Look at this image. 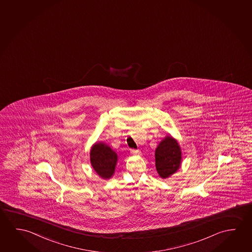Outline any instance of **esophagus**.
<instances>
[{
	"mask_svg": "<svg viewBox=\"0 0 252 252\" xmlns=\"http://www.w3.org/2000/svg\"><path fill=\"white\" fill-rule=\"evenodd\" d=\"M131 154L134 156H140V151L139 149H131Z\"/></svg>",
	"mask_w": 252,
	"mask_h": 252,
	"instance_id": "34e87169",
	"label": "esophagus"
}]
</instances>
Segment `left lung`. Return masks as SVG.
<instances>
[{"mask_svg":"<svg viewBox=\"0 0 252 252\" xmlns=\"http://www.w3.org/2000/svg\"><path fill=\"white\" fill-rule=\"evenodd\" d=\"M181 149L178 141L166 136L156 149V167L161 178H169L181 164Z\"/></svg>","mask_w":252,"mask_h":252,"instance_id":"left-lung-1","label":"left lung"}]
</instances>
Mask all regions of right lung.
<instances>
[{
	"instance_id": "add662e5",
	"label": "right lung",
	"mask_w": 252,
	"mask_h": 252,
	"mask_svg": "<svg viewBox=\"0 0 252 252\" xmlns=\"http://www.w3.org/2000/svg\"><path fill=\"white\" fill-rule=\"evenodd\" d=\"M118 156L103 142L93 145L91 150V162L93 169L103 179L112 178L115 171Z\"/></svg>"
}]
</instances>
